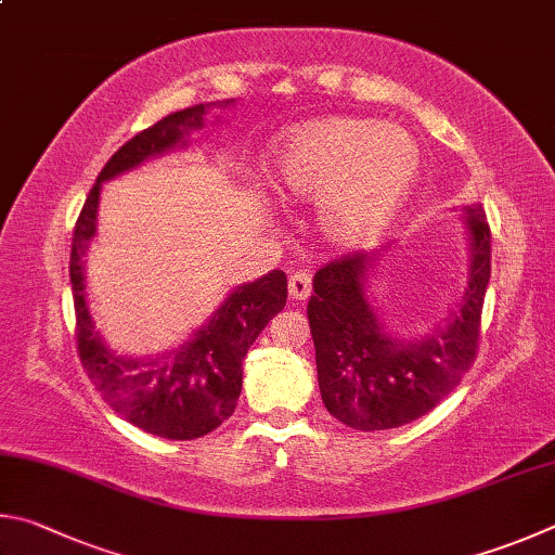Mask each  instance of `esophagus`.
Wrapping results in <instances>:
<instances>
[{"label": "esophagus", "instance_id": "obj_1", "mask_svg": "<svg viewBox=\"0 0 555 555\" xmlns=\"http://www.w3.org/2000/svg\"><path fill=\"white\" fill-rule=\"evenodd\" d=\"M287 289L293 299H307L309 295H312V272L309 270L293 272V275H289Z\"/></svg>", "mask_w": 555, "mask_h": 555}]
</instances>
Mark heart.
Instances as JSON below:
<instances>
[{
    "label": "heart",
    "mask_w": 555,
    "mask_h": 555,
    "mask_svg": "<svg viewBox=\"0 0 555 555\" xmlns=\"http://www.w3.org/2000/svg\"><path fill=\"white\" fill-rule=\"evenodd\" d=\"M420 172L410 133L348 116L293 131L270 160L275 188L317 199L319 223L338 243L375 238L410 199Z\"/></svg>",
    "instance_id": "obj_1"
}]
</instances>
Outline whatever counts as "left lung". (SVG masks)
<instances>
[{
  "instance_id": "8db88e82",
  "label": "left lung",
  "mask_w": 555,
  "mask_h": 555,
  "mask_svg": "<svg viewBox=\"0 0 555 555\" xmlns=\"http://www.w3.org/2000/svg\"><path fill=\"white\" fill-rule=\"evenodd\" d=\"M470 266L459 305L443 326L412 341L387 332L367 299L380 250L351 253L314 275L307 305L319 390L328 414L358 431L420 420L449 395L475 361L485 289L490 283V227L480 204L463 207Z\"/></svg>"
}]
</instances>
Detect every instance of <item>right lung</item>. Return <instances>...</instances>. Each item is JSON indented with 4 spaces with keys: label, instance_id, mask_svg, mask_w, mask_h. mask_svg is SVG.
<instances>
[{
    "label": "right lung",
    "instance_id": "1",
    "mask_svg": "<svg viewBox=\"0 0 555 555\" xmlns=\"http://www.w3.org/2000/svg\"><path fill=\"white\" fill-rule=\"evenodd\" d=\"M233 100L194 104L168 114L135 133L104 165L77 217L70 250V283L75 299V336L87 377L116 414L145 434L170 441H192L217 429L236 410L243 371L241 363L258 334L287 302V278L270 270L253 283L233 289L221 307L188 341L151 358L119 356L102 341L87 309L85 250L96 233V204L102 182L139 168L149 158L188 143L190 131L204 126L211 106Z\"/></svg>",
    "mask_w": 555,
    "mask_h": 555
}]
</instances>
